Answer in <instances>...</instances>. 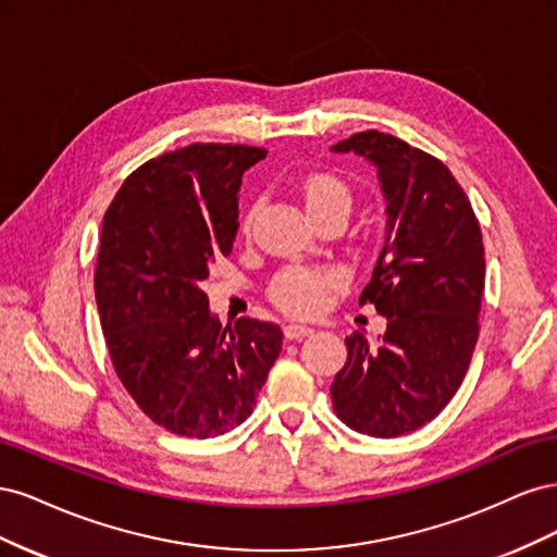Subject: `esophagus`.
<instances>
[{
  "instance_id": "34e87169",
  "label": "esophagus",
  "mask_w": 557,
  "mask_h": 557,
  "mask_svg": "<svg viewBox=\"0 0 557 557\" xmlns=\"http://www.w3.org/2000/svg\"><path fill=\"white\" fill-rule=\"evenodd\" d=\"M283 334H285V339H293V342H297V339H305V336H309V334H313V330L309 327V325H299V323H288L283 327Z\"/></svg>"
}]
</instances>
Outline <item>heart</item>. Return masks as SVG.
<instances>
[{
	"mask_svg": "<svg viewBox=\"0 0 557 557\" xmlns=\"http://www.w3.org/2000/svg\"><path fill=\"white\" fill-rule=\"evenodd\" d=\"M299 197L305 201L307 211L315 223L327 221V218H346L356 205V193L350 185L336 174L315 172L299 181ZM256 207L248 209L242 218V232L248 234L256 221ZM342 283V274L334 267L323 264H288L272 278L267 288L269 299L290 315H315L325 307V301L336 285Z\"/></svg>",
	"mask_w": 557,
	"mask_h": 557,
	"instance_id": "obj_1",
	"label": "heart"
}]
</instances>
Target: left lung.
I'll return each instance as SVG.
<instances>
[{"label":"left lung","mask_w":557,"mask_h":557,"mask_svg":"<svg viewBox=\"0 0 557 557\" xmlns=\"http://www.w3.org/2000/svg\"><path fill=\"white\" fill-rule=\"evenodd\" d=\"M379 166L387 234L360 295L387 320L379 346L346 336L330 393L339 420L391 440L423 428L453 399L479 339L485 252L479 218L448 166L379 129L332 146Z\"/></svg>","instance_id":"8db88e82"}]
</instances>
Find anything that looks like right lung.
<instances>
[{"mask_svg": "<svg viewBox=\"0 0 557 557\" xmlns=\"http://www.w3.org/2000/svg\"><path fill=\"white\" fill-rule=\"evenodd\" d=\"M264 156L246 144L170 150L134 170L104 213L95 299L113 369L156 425L190 440L244 423L281 352L278 325L223 327L201 290L237 239L242 176Z\"/></svg>", "mask_w": 557, "mask_h": 557, "instance_id": "right-lung-1", "label": "right lung"}]
</instances>
